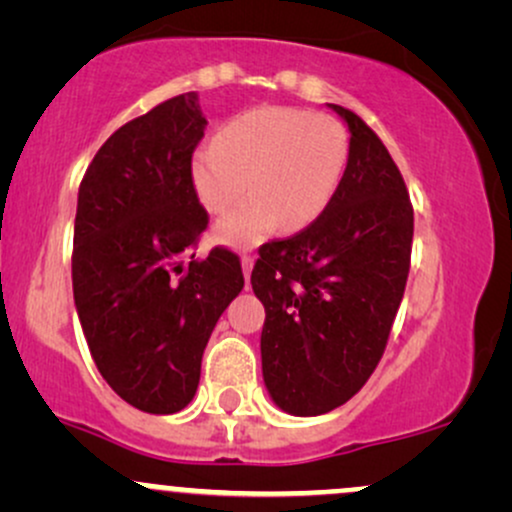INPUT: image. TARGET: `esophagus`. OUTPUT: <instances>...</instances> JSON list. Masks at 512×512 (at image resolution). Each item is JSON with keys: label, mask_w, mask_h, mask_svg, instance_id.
<instances>
[{"label": "esophagus", "mask_w": 512, "mask_h": 512, "mask_svg": "<svg viewBox=\"0 0 512 512\" xmlns=\"http://www.w3.org/2000/svg\"><path fill=\"white\" fill-rule=\"evenodd\" d=\"M240 264H243L245 279H250V272H252V264H255V257H252V255H243V260H240Z\"/></svg>", "instance_id": "esophagus-1"}]
</instances>
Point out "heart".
Wrapping results in <instances>:
<instances>
[{"instance_id": "obj_1", "label": "heart", "mask_w": 512, "mask_h": 512, "mask_svg": "<svg viewBox=\"0 0 512 512\" xmlns=\"http://www.w3.org/2000/svg\"><path fill=\"white\" fill-rule=\"evenodd\" d=\"M349 161V134L330 115L255 108L233 117L219 139L192 156V185L211 214L228 211L216 231L236 245L260 243L281 226L301 231L332 202Z\"/></svg>"}]
</instances>
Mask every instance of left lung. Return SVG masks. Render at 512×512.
Instances as JSON below:
<instances>
[{
    "instance_id": "obj_1",
    "label": "left lung",
    "mask_w": 512,
    "mask_h": 512,
    "mask_svg": "<svg viewBox=\"0 0 512 512\" xmlns=\"http://www.w3.org/2000/svg\"><path fill=\"white\" fill-rule=\"evenodd\" d=\"M351 132L332 202L303 231L269 240L252 269L264 305L262 375L296 416L342 407L385 354L402 303L414 207L397 163L356 113L330 105Z\"/></svg>"
}]
</instances>
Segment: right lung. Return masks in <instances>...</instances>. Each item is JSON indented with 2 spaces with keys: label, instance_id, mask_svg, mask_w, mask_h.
I'll return each mask as SVG.
<instances>
[{
  "label": "right lung",
  "instance_id": "1",
  "mask_svg": "<svg viewBox=\"0 0 512 512\" xmlns=\"http://www.w3.org/2000/svg\"><path fill=\"white\" fill-rule=\"evenodd\" d=\"M204 129L195 91L168 98L117 129L79 185L81 330L105 383L149 414L192 402L211 332L245 284L236 252L195 257L209 226L190 175Z\"/></svg>",
  "mask_w": 512,
  "mask_h": 512
}]
</instances>
